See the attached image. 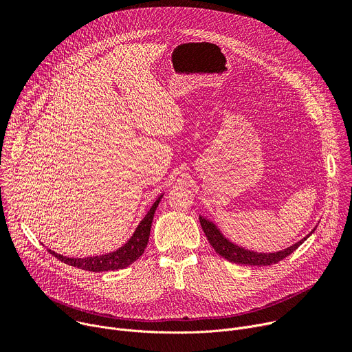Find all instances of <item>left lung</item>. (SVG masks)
I'll use <instances>...</instances> for the list:
<instances>
[{"mask_svg":"<svg viewBox=\"0 0 352 352\" xmlns=\"http://www.w3.org/2000/svg\"><path fill=\"white\" fill-rule=\"evenodd\" d=\"M199 222H201V226L205 232V235H206L210 246L215 249V252L218 254L225 257L226 261H229L232 263H236V265H249V266L276 265L277 262L283 261L285 257L292 254L304 241H306L311 235V233H310V235H307L306 238L301 239L300 242L294 243L293 246H290L285 250H280V252H276V253H257V252L243 249L241 246H236V245H233L232 242H229L219 232V229L210 221L199 217ZM313 232H314V229H313Z\"/></svg>","mask_w":352,"mask_h":352,"instance_id":"left-lung-1","label":"left lung"}]
</instances>
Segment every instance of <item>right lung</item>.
<instances>
[{
	"instance_id": "right-lung-1",
	"label": "right lung",
	"mask_w": 352,
	"mask_h": 352,
	"mask_svg": "<svg viewBox=\"0 0 352 352\" xmlns=\"http://www.w3.org/2000/svg\"><path fill=\"white\" fill-rule=\"evenodd\" d=\"M162 195H160L157 198V201L153 204L151 209L147 212V215L144 217V219L140 222V225L137 226L135 232L133 233V236L130 238V241L122 246L120 249H117L116 252L107 253V254H102V256H90V257H79V259H74V257H66L62 254H58L52 250L48 249L50 253H52L56 259H59L60 262L74 266L82 270H89V272H107V270H119V269H124L127 266H130L131 263H134L140 256L144 253V249L148 243V238H150V230H151V223H153V218H154V212L155 209L161 201Z\"/></svg>"
}]
</instances>
